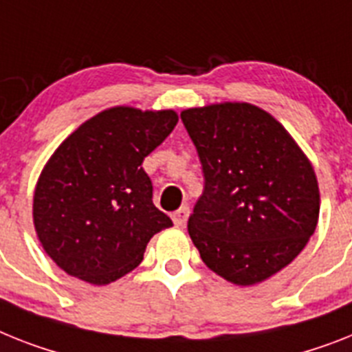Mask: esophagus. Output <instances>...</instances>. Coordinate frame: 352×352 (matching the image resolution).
<instances>
[{"label": "esophagus", "instance_id": "esophagus-1", "mask_svg": "<svg viewBox=\"0 0 352 352\" xmlns=\"http://www.w3.org/2000/svg\"><path fill=\"white\" fill-rule=\"evenodd\" d=\"M188 214H190V208H188V205H183V207H179L178 210L173 212L174 225L185 226V223H187V219H188Z\"/></svg>", "mask_w": 352, "mask_h": 352}]
</instances>
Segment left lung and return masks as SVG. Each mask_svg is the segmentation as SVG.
<instances>
[{"label":"left lung","instance_id":"left-lung-1","mask_svg":"<svg viewBox=\"0 0 352 352\" xmlns=\"http://www.w3.org/2000/svg\"><path fill=\"white\" fill-rule=\"evenodd\" d=\"M182 122L205 178L187 225L203 263L239 286L280 272L318 221L320 194L309 160L252 104L185 109Z\"/></svg>","mask_w":352,"mask_h":352}]
</instances>
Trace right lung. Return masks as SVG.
<instances>
[{
  "label": "right lung",
  "mask_w": 352,
  "mask_h": 352,
  "mask_svg": "<svg viewBox=\"0 0 352 352\" xmlns=\"http://www.w3.org/2000/svg\"><path fill=\"white\" fill-rule=\"evenodd\" d=\"M176 124L174 111L111 107L55 151L37 182L34 223L45 252L66 274L113 283L142 263L153 235L173 226L153 203L142 164Z\"/></svg>",
  "instance_id": "obj_1"
}]
</instances>
